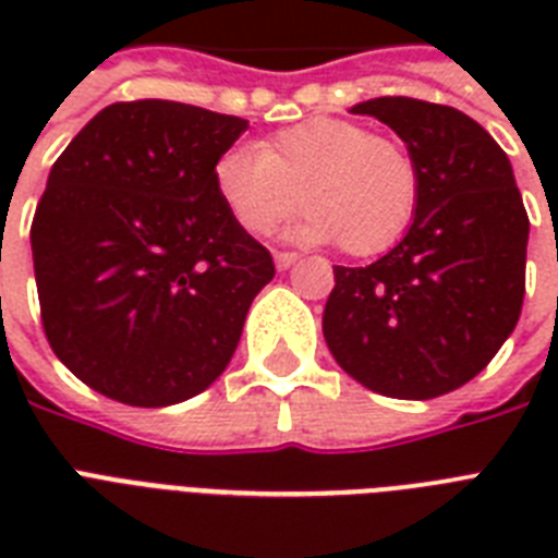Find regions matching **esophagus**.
<instances>
[{
  "instance_id": "1",
  "label": "esophagus",
  "mask_w": 558,
  "mask_h": 558,
  "mask_svg": "<svg viewBox=\"0 0 558 558\" xmlns=\"http://www.w3.org/2000/svg\"><path fill=\"white\" fill-rule=\"evenodd\" d=\"M295 252H275V266H278V269H289V266H295Z\"/></svg>"
}]
</instances>
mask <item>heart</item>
I'll use <instances>...</instances> for the list:
<instances>
[{"mask_svg": "<svg viewBox=\"0 0 558 558\" xmlns=\"http://www.w3.org/2000/svg\"><path fill=\"white\" fill-rule=\"evenodd\" d=\"M214 191L245 234L275 231L298 208L301 243H336L353 257L388 252L420 202L411 153L344 118H310L257 147L226 150Z\"/></svg>", "mask_w": 558, "mask_h": 558, "instance_id": "heart-1", "label": "heart"}]
</instances>
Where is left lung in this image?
Instances as JSON below:
<instances>
[{"instance_id":"left-lung-1","label":"left lung","mask_w":558,"mask_h":558,"mask_svg":"<svg viewBox=\"0 0 558 558\" xmlns=\"http://www.w3.org/2000/svg\"><path fill=\"white\" fill-rule=\"evenodd\" d=\"M420 170L408 234L371 266H332L327 348L356 381L393 399H434L466 385L510 339L524 304L530 219L512 165L460 109L373 98Z\"/></svg>"}]
</instances>
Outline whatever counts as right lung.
<instances>
[{
    "label": "right lung",
    "instance_id": "obj_1",
    "mask_svg": "<svg viewBox=\"0 0 558 558\" xmlns=\"http://www.w3.org/2000/svg\"><path fill=\"white\" fill-rule=\"evenodd\" d=\"M248 121L177 100L100 109L48 173L31 222L43 330L81 381L138 408L185 402L234 356L266 245L214 191Z\"/></svg>",
    "mask_w": 558,
    "mask_h": 558
}]
</instances>
